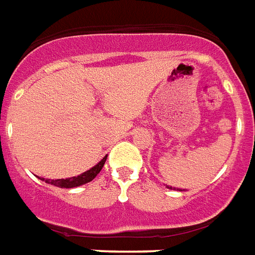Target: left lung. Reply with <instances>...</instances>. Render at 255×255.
I'll return each instance as SVG.
<instances>
[{
  "label": "left lung",
  "instance_id": "1",
  "mask_svg": "<svg viewBox=\"0 0 255 255\" xmlns=\"http://www.w3.org/2000/svg\"><path fill=\"white\" fill-rule=\"evenodd\" d=\"M168 188H172V187H168ZM179 190H180V188H179ZM180 191H182V190H180Z\"/></svg>",
  "mask_w": 255,
  "mask_h": 255
}]
</instances>
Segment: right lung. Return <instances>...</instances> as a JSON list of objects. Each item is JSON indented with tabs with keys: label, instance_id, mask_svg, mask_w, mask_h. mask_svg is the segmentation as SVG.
I'll list each match as a JSON object with an SVG mask.
<instances>
[{
	"label": "right lung",
	"instance_id": "1",
	"mask_svg": "<svg viewBox=\"0 0 255 255\" xmlns=\"http://www.w3.org/2000/svg\"><path fill=\"white\" fill-rule=\"evenodd\" d=\"M106 160H107V156H104L100 162L97 163L96 166H93L92 168H89L88 171H85V172L80 174L79 176H72V178H67V179H56V180L45 179V178H40V179L45 180V183L53 184V186H56V187H61V188L79 187V186H83V184L88 183V182L95 179V178H96V175L102 171Z\"/></svg>",
	"mask_w": 255,
	"mask_h": 255
}]
</instances>
